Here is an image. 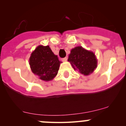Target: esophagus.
I'll use <instances>...</instances> for the list:
<instances>
[{
  "label": "esophagus",
  "mask_w": 126,
  "mask_h": 126,
  "mask_svg": "<svg viewBox=\"0 0 126 126\" xmlns=\"http://www.w3.org/2000/svg\"><path fill=\"white\" fill-rule=\"evenodd\" d=\"M67 57H64V58H63V59H62V60L63 62H66L67 61Z\"/></svg>",
  "instance_id": "esophagus-1"
}]
</instances>
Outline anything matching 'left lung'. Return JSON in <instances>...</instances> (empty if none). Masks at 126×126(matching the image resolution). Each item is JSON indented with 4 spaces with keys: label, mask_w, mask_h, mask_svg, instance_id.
<instances>
[{
    "label": "left lung",
    "mask_w": 126,
    "mask_h": 126,
    "mask_svg": "<svg viewBox=\"0 0 126 126\" xmlns=\"http://www.w3.org/2000/svg\"><path fill=\"white\" fill-rule=\"evenodd\" d=\"M67 60L75 70L85 76L91 74L98 64V60L94 53L86 50L82 46L72 48Z\"/></svg>",
    "instance_id": "left-lung-1"
}]
</instances>
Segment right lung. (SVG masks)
<instances>
[{"instance_id":"obj_1","label":"right lung","mask_w":126,"mask_h":126,"mask_svg":"<svg viewBox=\"0 0 126 126\" xmlns=\"http://www.w3.org/2000/svg\"><path fill=\"white\" fill-rule=\"evenodd\" d=\"M61 63L49 46H38L29 59L31 71L44 81H50L56 77Z\"/></svg>"}]
</instances>
